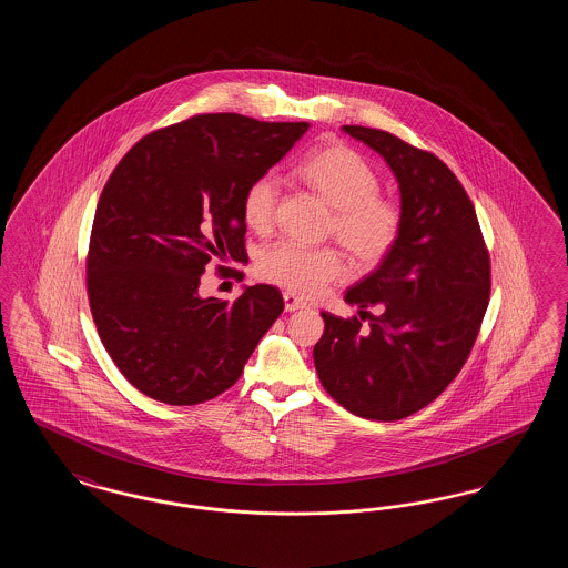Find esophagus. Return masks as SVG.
Instances as JSON below:
<instances>
[{
  "label": "esophagus",
  "instance_id": "esophagus-1",
  "mask_svg": "<svg viewBox=\"0 0 568 568\" xmlns=\"http://www.w3.org/2000/svg\"><path fill=\"white\" fill-rule=\"evenodd\" d=\"M283 300H285V311H290V313L306 306V302H304L302 297L294 296V294H290V292H285V294H283Z\"/></svg>",
  "mask_w": 568,
  "mask_h": 568
}]
</instances>
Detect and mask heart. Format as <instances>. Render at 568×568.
I'll return each mask as SVG.
<instances>
[{
	"instance_id": "b5f03b06",
	"label": "heart",
	"mask_w": 568,
	"mask_h": 568,
	"mask_svg": "<svg viewBox=\"0 0 568 568\" xmlns=\"http://www.w3.org/2000/svg\"><path fill=\"white\" fill-rule=\"evenodd\" d=\"M297 179L317 191L334 209L327 234L349 253L355 266L377 268L394 251L403 232V209L396 200L378 193L375 168L343 144H325L296 165ZM278 206V181L262 172L248 181L243 193L244 223L257 232H271ZM345 272L341 253L332 246L276 243L257 257V274L297 296H317Z\"/></svg>"
}]
</instances>
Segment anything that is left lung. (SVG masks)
Wrapping results in <instances>:
<instances>
[{
  "instance_id": "left-lung-1",
  "label": "left lung",
  "mask_w": 568,
  "mask_h": 568,
  "mask_svg": "<svg viewBox=\"0 0 568 568\" xmlns=\"http://www.w3.org/2000/svg\"><path fill=\"white\" fill-rule=\"evenodd\" d=\"M343 130L392 168L405 221L394 251L345 294L369 327L324 311L313 357L338 405L396 422L436 400L468 359L489 302V253L468 193L434 153L375 128Z\"/></svg>"
}]
</instances>
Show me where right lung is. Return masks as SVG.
I'll use <instances>...</instances> for the list:
<instances>
[{
    "instance_id": "obj_1",
    "label": "right lung",
    "mask_w": 568,
    "mask_h": 568,
    "mask_svg": "<svg viewBox=\"0 0 568 568\" xmlns=\"http://www.w3.org/2000/svg\"><path fill=\"white\" fill-rule=\"evenodd\" d=\"M308 128L195 114L140 138L112 170L93 216L87 296L114 366L144 396L190 406L223 394L283 313L272 285L234 302L197 287L215 257H246L244 187Z\"/></svg>"
}]
</instances>
